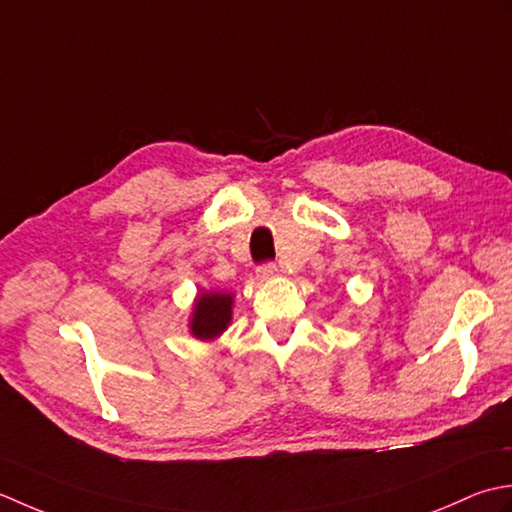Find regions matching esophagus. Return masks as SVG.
Wrapping results in <instances>:
<instances>
[{
    "mask_svg": "<svg viewBox=\"0 0 512 512\" xmlns=\"http://www.w3.org/2000/svg\"><path fill=\"white\" fill-rule=\"evenodd\" d=\"M276 274H278L276 263H263L258 267V278L260 280H269V278H274Z\"/></svg>",
    "mask_w": 512,
    "mask_h": 512,
    "instance_id": "obj_1",
    "label": "esophagus"
}]
</instances>
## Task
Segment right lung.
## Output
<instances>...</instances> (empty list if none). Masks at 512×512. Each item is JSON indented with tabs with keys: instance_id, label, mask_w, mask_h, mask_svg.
I'll return each instance as SVG.
<instances>
[{
	"instance_id": "1",
	"label": "right lung",
	"mask_w": 512,
	"mask_h": 512,
	"mask_svg": "<svg viewBox=\"0 0 512 512\" xmlns=\"http://www.w3.org/2000/svg\"><path fill=\"white\" fill-rule=\"evenodd\" d=\"M232 320V296L227 294H201L196 300L192 333L201 340H212L227 329Z\"/></svg>"
}]
</instances>
